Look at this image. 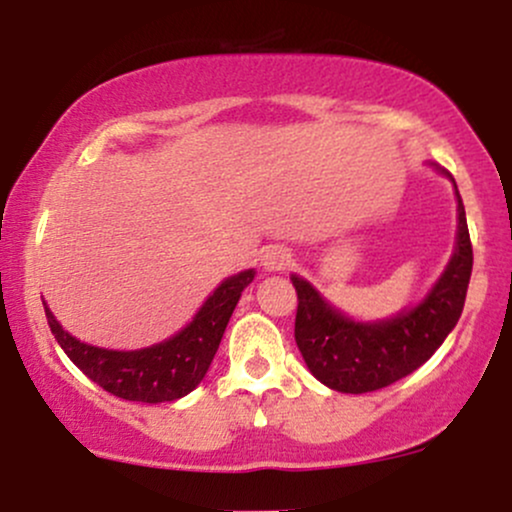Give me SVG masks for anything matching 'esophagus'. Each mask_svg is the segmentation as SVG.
I'll return each instance as SVG.
<instances>
[{"instance_id":"obj_1","label":"esophagus","mask_w":512,"mask_h":512,"mask_svg":"<svg viewBox=\"0 0 512 512\" xmlns=\"http://www.w3.org/2000/svg\"><path fill=\"white\" fill-rule=\"evenodd\" d=\"M289 264H291V252L281 248V245H272V248L264 250L262 267L267 269V272H284Z\"/></svg>"}]
</instances>
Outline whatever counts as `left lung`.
<instances>
[{
    "mask_svg": "<svg viewBox=\"0 0 512 512\" xmlns=\"http://www.w3.org/2000/svg\"><path fill=\"white\" fill-rule=\"evenodd\" d=\"M455 182V180H452ZM457 245L445 272L416 308L383 322H354L293 274L298 293L296 344L310 373L346 395L387 387L436 354L460 320L472 276V240L457 192Z\"/></svg>",
    "mask_w": 512,
    "mask_h": 512,
    "instance_id": "left-lung-1",
    "label": "left lung"
}]
</instances>
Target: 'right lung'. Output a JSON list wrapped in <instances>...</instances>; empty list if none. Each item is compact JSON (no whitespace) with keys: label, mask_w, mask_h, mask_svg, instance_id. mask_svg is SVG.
I'll list each match as a JSON object with an SVG mask.
<instances>
[{"label":"right lung","mask_w":512,"mask_h":512,"mask_svg":"<svg viewBox=\"0 0 512 512\" xmlns=\"http://www.w3.org/2000/svg\"><path fill=\"white\" fill-rule=\"evenodd\" d=\"M252 279H255V269H245L226 279L211 293L185 330L166 342L139 351H113L79 342L62 330L48 305H43L50 330L64 354L105 392L129 399V402H175L202 383L228 320L240 301V293Z\"/></svg>","instance_id":"right-lung-1"}]
</instances>
